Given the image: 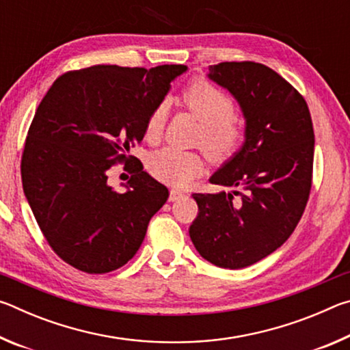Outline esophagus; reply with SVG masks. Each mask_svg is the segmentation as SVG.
<instances>
[{"label":"esophagus","mask_w":350,"mask_h":350,"mask_svg":"<svg viewBox=\"0 0 350 350\" xmlns=\"http://www.w3.org/2000/svg\"><path fill=\"white\" fill-rule=\"evenodd\" d=\"M183 196H185V194H183L182 191H179V189H171L170 191V202H176V200H179V199H182Z\"/></svg>","instance_id":"34e87169"}]
</instances>
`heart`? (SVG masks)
<instances>
[{
  "label": "heart",
  "instance_id": "1",
  "mask_svg": "<svg viewBox=\"0 0 350 350\" xmlns=\"http://www.w3.org/2000/svg\"><path fill=\"white\" fill-rule=\"evenodd\" d=\"M187 108L196 116L204 125V133L199 142L208 156L213 159H225L238 150L244 131L234 120L236 106L232 97L211 83L193 81L182 94ZM168 117V102L159 103L148 117L145 137L150 142L161 139L165 122ZM204 163L196 152L179 150L174 146H165L154 151L148 159V170L168 185L185 187L194 177L202 173Z\"/></svg>",
  "mask_w": 350,
  "mask_h": 350
}]
</instances>
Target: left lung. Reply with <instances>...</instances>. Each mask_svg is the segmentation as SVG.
<instances>
[{
	"label": "left lung",
	"mask_w": 350,
	"mask_h": 350,
	"mask_svg": "<svg viewBox=\"0 0 350 350\" xmlns=\"http://www.w3.org/2000/svg\"><path fill=\"white\" fill-rule=\"evenodd\" d=\"M208 79L232 94L245 120L244 142L210 182L230 191L196 193L189 238L222 269L258 262L293 233L309 199L315 135L299 92L253 62L210 66Z\"/></svg>",
	"instance_id": "1"
}]
</instances>
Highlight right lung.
<instances>
[{
	"mask_svg": "<svg viewBox=\"0 0 350 350\" xmlns=\"http://www.w3.org/2000/svg\"><path fill=\"white\" fill-rule=\"evenodd\" d=\"M187 69L98 64L58 77L41 100L21 159L23 189L46 241L72 267L86 273L120 269L167 202L168 188L128 152L144 139L171 81ZM117 161L132 173L125 193L107 182Z\"/></svg>",
	"mask_w": 350,
	"mask_h": 350,
	"instance_id": "add662e5",
	"label": "right lung"
}]
</instances>
